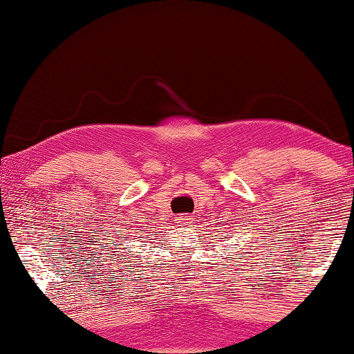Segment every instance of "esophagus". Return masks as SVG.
Here are the masks:
<instances>
[{
    "mask_svg": "<svg viewBox=\"0 0 354 354\" xmlns=\"http://www.w3.org/2000/svg\"><path fill=\"white\" fill-rule=\"evenodd\" d=\"M177 221L180 223V226H187V224L192 223V216H188V214H180Z\"/></svg>",
    "mask_w": 354,
    "mask_h": 354,
    "instance_id": "34e87169",
    "label": "esophagus"
}]
</instances>
